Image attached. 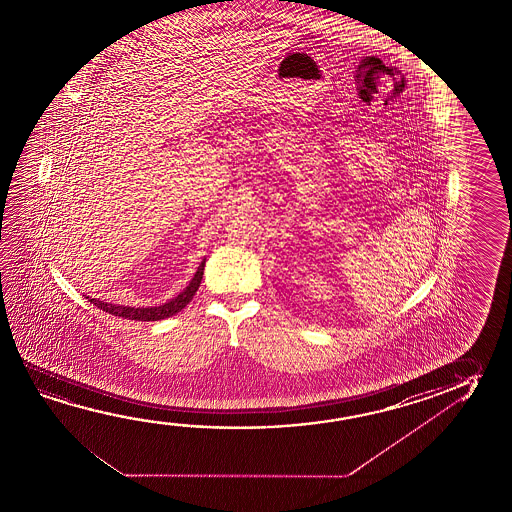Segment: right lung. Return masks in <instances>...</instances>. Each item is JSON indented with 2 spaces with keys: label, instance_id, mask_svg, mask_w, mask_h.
<instances>
[{
  "label": "right lung",
  "instance_id": "add662e5",
  "mask_svg": "<svg viewBox=\"0 0 512 512\" xmlns=\"http://www.w3.org/2000/svg\"><path fill=\"white\" fill-rule=\"evenodd\" d=\"M203 268H205V259L202 260V264L196 269L194 277L191 278V282L187 284L184 291L176 294L175 298H171L168 302L157 305V307H128V305H114V303L101 302L100 298H89V296H85V298L93 303V305H96L98 309L105 310V312H109L112 316L135 319V321H159V319L175 316L176 312H180L187 303L193 300L194 294H196L198 287L202 284Z\"/></svg>",
  "mask_w": 512,
  "mask_h": 512
}]
</instances>
